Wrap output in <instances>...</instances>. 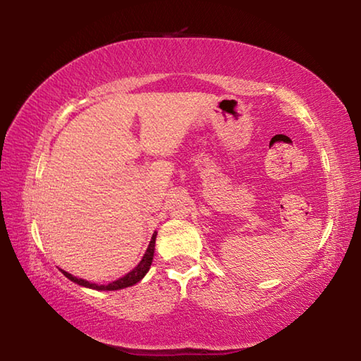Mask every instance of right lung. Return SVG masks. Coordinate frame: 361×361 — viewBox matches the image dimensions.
Listing matches in <instances>:
<instances>
[{"label":"right lung","mask_w":361,"mask_h":361,"mask_svg":"<svg viewBox=\"0 0 361 361\" xmlns=\"http://www.w3.org/2000/svg\"><path fill=\"white\" fill-rule=\"evenodd\" d=\"M154 243H156V232H154V234H152L151 242H149V247H148V250H146L143 259L140 261V264L135 269H133L132 272L127 274V276H124V277L119 279V280H116V282H113V283H108V285L89 283V282H85V280H82V279H76L75 276H71V274H68V272H65V271H62V272H63L65 277H68L71 280V282H75V283L81 285V286H87V288L109 290V291L127 288V286H132V285H135L137 282H140V280L145 277V274L149 271V266H151V262H152V256H154Z\"/></svg>","instance_id":"right-lung-1"}]
</instances>
